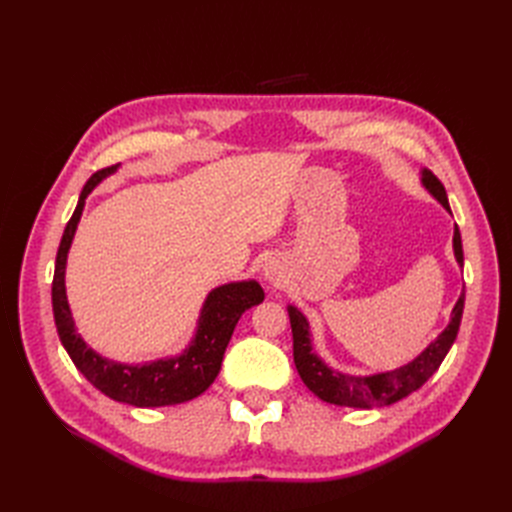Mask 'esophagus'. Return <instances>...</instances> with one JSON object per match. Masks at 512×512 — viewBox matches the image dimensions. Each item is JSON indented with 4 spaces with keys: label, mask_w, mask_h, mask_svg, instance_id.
<instances>
[{
    "label": "esophagus",
    "mask_w": 512,
    "mask_h": 512,
    "mask_svg": "<svg viewBox=\"0 0 512 512\" xmlns=\"http://www.w3.org/2000/svg\"><path fill=\"white\" fill-rule=\"evenodd\" d=\"M282 267H280V262L277 260H269L267 265H265V280H269L271 284H280L282 282Z\"/></svg>",
    "instance_id": "34e87169"
}]
</instances>
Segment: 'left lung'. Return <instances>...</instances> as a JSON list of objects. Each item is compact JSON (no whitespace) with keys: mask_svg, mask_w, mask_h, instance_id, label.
<instances>
[{"mask_svg":"<svg viewBox=\"0 0 512 512\" xmlns=\"http://www.w3.org/2000/svg\"><path fill=\"white\" fill-rule=\"evenodd\" d=\"M421 181L429 194L438 200V203L451 213L448 207V198L444 185L440 179L431 173V170H423ZM453 250L459 267H463V247H461V235L459 228L455 226L453 235ZM463 301H466V294L461 292L459 301L453 307L451 322L448 327L436 337V342H431L421 354L416 356L414 361L408 365L384 371V374L374 376H350V374H339V371L331 369L324 363L320 356L312 348V339H309V322L294 305H288V316H290V327H292V354H294V365L305 386L314 395H318L322 401L335 406H348V408H382L391 406L395 401L408 397L436 374V369L442 365L444 356L451 350L459 324L463 314Z\"/></svg>","mask_w":512,"mask_h":512,"instance_id":"left-lung-1","label":"left lung"}]
</instances>
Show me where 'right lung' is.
<instances>
[{"label":"right lung","instance_id":"obj_1","mask_svg":"<svg viewBox=\"0 0 512 512\" xmlns=\"http://www.w3.org/2000/svg\"><path fill=\"white\" fill-rule=\"evenodd\" d=\"M119 164L98 170L89 177L79 196L72 218L61 237L55 275H53V316L61 344L70 354L72 363L79 367L81 374L102 391L121 404H130L136 408H160L175 406L190 401L205 393L213 380L218 378L226 346L235 331L237 322L245 309H250L265 299L260 284L256 280L230 282L213 288L203 309H200L198 329L192 342L179 356L170 359H158L145 365H126L108 361L98 352L91 350L83 337L76 333L72 312L66 297V260L68 250L74 239L76 226H79L81 213L85 207V198L96 185L113 175Z\"/></svg>","mask_w":512,"mask_h":512}]
</instances>
